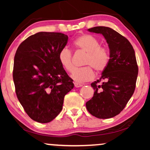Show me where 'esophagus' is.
<instances>
[{
	"label": "esophagus",
	"mask_w": 150,
	"mask_h": 150,
	"mask_svg": "<svg viewBox=\"0 0 150 150\" xmlns=\"http://www.w3.org/2000/svg\"><path fill=\"white\" fill-rule=\"evenodd\" d=\"M74 86L75 87H83V84H80V83H74Z\"/></svg>",
	"instance_id": "obj_1"
}]
</instances>
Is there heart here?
Returning <instances> with one entry per match:
<instances>
[{
	"label": "heart",
	"instance_id": "b5f03b06",
	"mask_svg": "<svg viewBox=\"0 0 150 150\" xmlns=\"http://www.w3.org/2000/svg\"><path fill=\"white\" fill-rule=\"evenodd\" d=\"M74 44L76 48L87 53L85 64L89 66L74 69L70 76L71 79L78 83L91 81L94 77L93 70L91 68L97 72L103 71L109 61V54L105 48L100 47L99 41L91 35H81L74 41ZM58 59L63 68L68 71H72L74 65L70 50L66 47L61 49Z\"/></svg>",
	"mask_w": 150,
	"mask_h": 150
}]
</instances>
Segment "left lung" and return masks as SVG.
I'll return each instance as SVG.
<instances>
[{"mask_svg":"<svg viewBox=\"0 0 150 150\" xmlns=\"http://www.w3.org/2000/svg\"><path fill=\"white\" fill-rule=\"evenodd\" d=\"M87 30L104 36L110 59L100 79L91 84L94 94L86 102V107L97 118L113 117L124 109L134 93L138 76L134 50L126 38L111 28L96 26Z\"/></svg>","mask_w":150,"mask_h":150,"instance_id":"8db88e82","label":"left lung"}]
</instances>
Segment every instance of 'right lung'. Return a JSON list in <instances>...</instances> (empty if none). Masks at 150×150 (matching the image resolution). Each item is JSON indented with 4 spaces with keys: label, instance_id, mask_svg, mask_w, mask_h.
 <instances>
[{
    "label": "right lung",
    "instance_id": "1",
    "mask_svg": "<svg viewBox=\"0 0 150 150\" xmlns=\"http://www.w3.org/2000/svg\"><path fill=\"white\" fill-rule=\"evenodd\" d=\"M68 36L40 32L21 43L14 57L13 79L18 99L26 113L39 123H48L60 113L66 94L74 88L59 61Z\"/></svg>",
    "mask_w": 150,
    "mask_h": 150
}]
</instances>
